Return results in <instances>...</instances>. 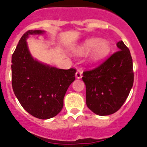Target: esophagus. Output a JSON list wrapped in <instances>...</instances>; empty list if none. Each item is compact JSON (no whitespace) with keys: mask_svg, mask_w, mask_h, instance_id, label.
I'll list each match as a JSON object with an SVG mask.
<instances>
[{"mask_svg":"<svg viewBox=\"0 0 147 147\" xmlns=\"http://www.w3.org/2000/svg\"><path fill=\"white\" fill-rule=\"evenodd\" d=\"M75 77H76L77 79H80L82 77V72L80 70H78L75 74Z\"/></svg>","mask_w":147,"mask_h":147,"instance_id":"34e87169","label":"esophagus"}]
</instances>
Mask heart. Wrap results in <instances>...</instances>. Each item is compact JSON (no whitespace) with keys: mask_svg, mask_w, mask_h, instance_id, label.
I'll list each match as a JSON object with an SVG mask.
<instances>
[{"mask_svg":"<svg viewBox=\"0 0 147 147\" xmlns=\"http://www.w3.org/2000/svg\"><path fill=\"white\" fill-rule=\"evenodd\" d=\"M90 53L89 60L91 63H96L106 57L111 51V45L107 40L97 38L87 39L77 48L79 55H84Z\"/></svg>","mask_w":147,"mask_h":147,"instance_id":"b5f03b06","label":"heart"}]
</instances>
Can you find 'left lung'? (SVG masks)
Segmentation results:
<instances>
[{"instance_id":"left-lung-1","label":"left lung","mask_w":147,"mask_h":147,"mask_svg":"<svg viewBox=\"0 0 147 147\" xmlns=\"http://www.w3.org/2000/svg\"><path fill=\"white\" fill-rule=\"evenodd\" d=\"M119 51L92 70L83 72L86 86V104L100 116L118 111L127 100L134 82L130 51L122 40L117 43Z\"/></svg>"}]
</instances>
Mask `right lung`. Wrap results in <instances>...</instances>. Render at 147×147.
I'll return each mask as SVG.
<instances>
[{
	"label": "right lung",
	"instance_id": "1",
	"mask_svg": "<svg viewBox=\"0 0 147 147\" xmlns=\"http://www.w3.org/2000/svg\"><path fill=\"white\" fill-rule=\"evenodd\" d=\"M44 30H28L23 34L12 55V86L21 106L40 119L54 117L63 107L69 86L75 79L76 69H58L42 63L31 55L26 40Z\"/></svg>",
	"mask_w": 147,
	"mask_h": 147
}]
</instances>
